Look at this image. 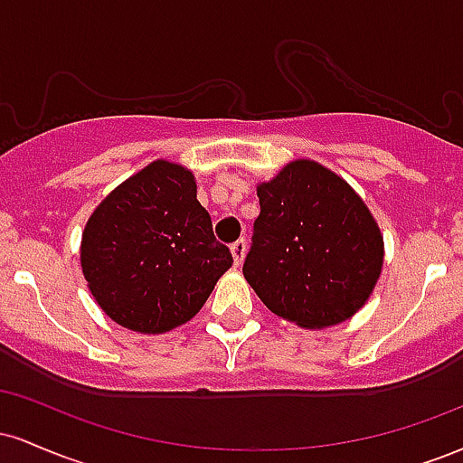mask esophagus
<instances>
[{
	"instance_id": "34e87169",
	"label": "esophagus",
	"mask_w": 463,
	"mask_h": 463,
	"mask_svg": "<svg viewBox=\"0 0 463 463\" xmlns=\"http://www.w3.org/2000/svg\"><path fill=\"white\" fill-rule=\"evenodd\" d=\"M232 259H235V265H239L243 261V254H246V239H237L235 243L231 246Z\"/></svg>"
}]
</instances>
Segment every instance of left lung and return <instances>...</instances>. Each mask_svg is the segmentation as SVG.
Wrapping results in <instances>:
<instances>
[{"instance_id": "1", "label": "left lung", "mask_w": 463, "mask_h": 463, "mask_svg": "<svg viewBox=\"0 0 463 463\" xmlns=\"http://www.w3.org/2000/svg\"><path fill=\"white\" fill-rule=\"evenodd\" d=\"M243 276L276 316L305 328L348 320L383 265V237L364 200L331 169L294 161L257 187Z\"/></svg>"}]
</instances>
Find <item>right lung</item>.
Returning a JSON list of instances; mask_svg holds the SVG:
<instances>
[{
  "label": "right lung",
  "instance_id": "add662e5",
  "mask_svg": "<svg viewBox=\"0 0 463 463\" xmlns=\"http://www.w3.org/2000/svg\"><path fill=\"white\" fill-rule=\"evenodd\" d=\"M82 272L106 316L139 333H165L202 309L232 254L213 235L189 169L154 161L89 217Z\"/></svg>",
  "mask_w": 463,
  "mask_h": 463
}]
</instances>
